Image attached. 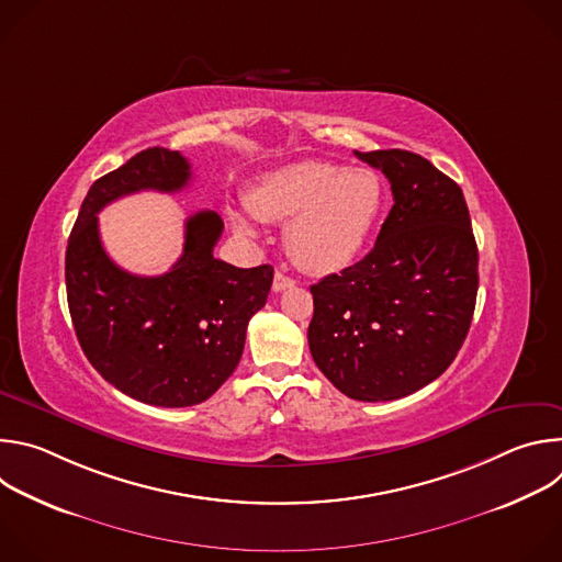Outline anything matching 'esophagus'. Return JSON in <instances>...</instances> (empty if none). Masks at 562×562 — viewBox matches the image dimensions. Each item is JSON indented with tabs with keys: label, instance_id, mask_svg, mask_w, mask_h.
<instances>
[{
	"label": "esophagus",
	"instance_id": "esophagus-1",
	"mask_svg": "<svg viewBox=\"0 0 562 562\" xmlns=\"http://www.w3.org/2000/svg\"><path fill=\"white\" fill-rule=\"evenodd\" d=\"M291 286H295V280H293L291 276L280 273V271L273 276V291H276V293L286 291V289H291Z\"/></svg>",
	"mask_w": 562,
	"mask_h": 562
}]
</instances>
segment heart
I'll return each instance as SVG.
<instances>
[{"instance_id":"obj_1","label":"heart","mask_w":562,"mask_h":562,"mask_svg":"<svg viewBox=\"0 0 562 562\" xmlns=\"http://www.w3.org/2000/svg\"><path fill=\"white\" fill-rule=\"evenodd\" d=\"M384 182L367 167L304 159L265 173L249 191L251 211L267 222H288L284 245L308 273L349 267L369 243L384 209ZM235 226L249 233L243 215Z\"/></svg>"}]
</instances>
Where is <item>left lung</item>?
<instances>
[{
  "label": "left lung",
  "mask_w": 562,
  "mask_h": 562,
  "mask_svg": "<svg viewBox=\"0 0 562 562\" xmlns=\"http://www.w3.org/2000/svg\"><path fill=\"white\" fill-rule=\"evenodd\" d=\"M393 206L373 249L311 286L308 349L336 389L386 403L434 382L458 356L477 293V247L460 187L412 150L358 153Z\"/></svg>",
  "instance_id": "obj_1"
}]
</instances>
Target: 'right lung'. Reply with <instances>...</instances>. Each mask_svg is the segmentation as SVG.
Here are the masks:
<instances>
[{
	"label": "right lung",
	"mask_w": 562,
	"mask_h": 562,
	"mask_svg": "<svg viewBox=\"0 0 562 562\" xmlns=\"http://www.w3.org/2000/svg\"><path fill=\"white\" fill-rule=\"evenodd\" d=\"M191 180L178 150L146 148L95 180L66 247V295L75 336L98 373L153 407H193L211 397L245 351L249 319L267 304L273 267L237 269L213 258L224 222L187 220L182 258L155 278L120 269L104 251L98 213L137 191L176 193Z\"/></svg>",
	"instance_id": "add662e5"
}]
</instances>
